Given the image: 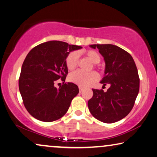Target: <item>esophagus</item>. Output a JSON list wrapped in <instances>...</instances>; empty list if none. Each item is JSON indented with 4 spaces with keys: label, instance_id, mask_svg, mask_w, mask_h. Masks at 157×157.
Listing matches in <instances>:
<instances>
[{
    "label": "esophagus",
    "instance_id": "1",
    "mask_svg": "<svg viewBox=\"0 0 157 157\" xmlns=\"http://www.w3.org/2000/svg\"><path fill=\"white\" fill-rule=\"evenodd\" d=\"M78 88H79V91H80V93H81L82 91H83V88L82 86H78Z\"/></svg>",
    "mask_w": 157,
    "mask_h": 157
}]
</instances>
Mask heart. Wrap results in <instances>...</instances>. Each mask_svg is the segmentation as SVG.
Here are the masks:
<instances>
[{"label": "heart", "mask_w": 157, "mask_h": 157, "mask_svg": "<svg viewBox=\"0 0 157 157\" xmlns=\"http://www.w3.org/2000/svg\"><path fill=\"white\" fill-rule=\"evenodd\" d=\"M86 56L88 59L93 64H98L100 61V57L96 51L88 50L86 52ZM79 58V53L77 51L71 52L66 58V65L69 70H73L78 64ZM69 80L71 83H74L82 87H86L91 85L98 80V75L95 71L89 73L81 71H76L69 74Z\"/></svg>", "instance_id": "obj_1"}]
</instances>
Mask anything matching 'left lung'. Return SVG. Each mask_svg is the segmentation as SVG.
<instances>
[{
	"label": "left lung",
	"mask_w": 157,
	"mask_h": 157,
	"mask_svg": "<svg viewBox=\"0 0 157 157\" xmlns=\"http://www.w3.org/2000/svg\"><path fill=\"white\" fill-rule=\"evenodd\" d=\"M99 50L105 62L104 77L100 83L110 87L103 90L93 89L88 100L90 112L100 121L112 124L124 119L133 107L139 93L140 78L134 59L128 52L112 44L90 45Z\"/></svg>",
	"instance_id": "1"
}]
</instances>
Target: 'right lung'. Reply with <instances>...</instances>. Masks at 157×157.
Listing matches in <instances>:
<instances>
[{"label":"right lung","instance_id":"right-lung-1","mask_svg":"<svg viewBox=\"0 0 157 157\" xmlns=\"http://www.w3.org/2000/svg\"><path fill=\"white\" fill-rule=\"evenodd\" d=\"M81 46L50 40L33 48L21 66L19 89L28 112L39 121L51 122L63 117L71 102L78 95V88L73 83L55 86L57 80L65 81L68 69L66 58Z\"/></svg>","mask_w":157,"mask_h":157}]
</instances>
